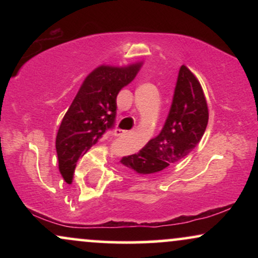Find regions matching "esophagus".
<instances>
[{"label":"esophagus","mask_w":258,"mask_h":258,"mask_svg":"<svg viewBox=\"0 0 258 258\" xmlns=\"http://www.w3.org/2000/svg\"><path fill=\"white\" fill-rule=\"evenodd\" d=\"M126 135H127V131H123V130H120V128L115 130V136H116V137H122V136H126Z\"/></svg>","instance_id":"esophagus-1"}]
</instances>
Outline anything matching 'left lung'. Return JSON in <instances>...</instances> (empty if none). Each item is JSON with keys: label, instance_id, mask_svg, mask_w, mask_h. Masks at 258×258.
Listing matches in <instances>:
<instances>
[{"label": "left lung", "instance_id": "1", "mask_svg": "<svg viewBox=\"0 0 258 258\" xmlns=\"http://www.w3.org/2000/svg\"><path fill=\"white\" fill-rule=\"evenodd\" d=\"M209 108L199 80L182 65L174 88L173 100L165 125L158 137L132 155L123 156L121 164L138 174H153L182 161L205 133Z\"/></svg>", "mask_w": 258, "mask_h": 258}]
</instances>
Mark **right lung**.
Instances as JSON below:
<instances>
[{"label": "right lung", "instance_id": "add662e5", "mask_svg": "<svg viewBox=\"0 0 258 258\" xmlns=\"http://www.w3.org/2000/svg\"><path fill=\"white\" fill-rule=\"evenodd\" d=\"M142 65L102 64L86 76L55 138L59 172L67 183H72L79 159L114 126L117 94L135 80Z\"/></svg>", "mask_w": 258, "mask_h": 258}]
</instances>
